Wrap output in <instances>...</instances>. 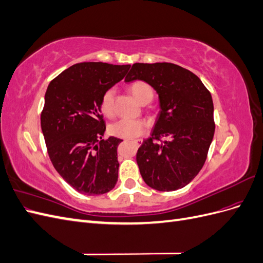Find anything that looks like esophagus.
Returning a JSON list of instances; mask_svg holds the SVG:
<instances>
[{
	"label": "esophagus",
	"mask_w": 263,
	"mask_h": 263,
	"mask_svg": "<svg viewBox=\"0 0 263 263\" xmlns=\"http://www.w3.org/2000/svg\"><path fill=\"white\" fill-rule=\"evenodd\" d=\"M134 142H135V144H136L137 146H139V145H140V142H141V141H140V140H135Z\"/></svg>",
	"instance_id": "34e87169"
}]
</instances>
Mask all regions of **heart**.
I'll list each match as a JSON object with an SVG mask.
<instances>
[{
	"instance_id": "1",
	"label": "heart",
	"mask_w": 263,
	"mask_h": 263,
	"mask_svg": "<svg viewBox=\"0 0 263 263\" xmlns=\"http://www.w3.org/2000/svg\"><path fill=\"white\" fill-rule=\"evenodd\" d=\"M129 91L133 97L140 104L149 103L154 98V90L148 83L144 81H135L130 84ZM114 95L115 91L108 89L103 93L101 98L100 107L105 116H112L114 113ZM145 132V126L139 121L133 119H121L110 125L109 133L115 137L133 139L136 138Z\"/></svg>"
}]
</instances>
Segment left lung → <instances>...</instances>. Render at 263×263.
<instances>
[{"label":"left lung","mask_w":263,"mask_h":263,"mask_svg":"<svg viewBox=\"0 0 263 263\" xmlns=\"http://www.w3.org/2000/svg\"><path fill=\"white\" fill-rule=\"evenodd\" d=\"M135 80L153 86L160 105L151 137L137 151L141 177L163 192L184 187L203 168L214 137L212 95L197 76L169 62L134 63L125 82Z\"/></svg>","instance_id":"left-lung-1"}]
</instances>
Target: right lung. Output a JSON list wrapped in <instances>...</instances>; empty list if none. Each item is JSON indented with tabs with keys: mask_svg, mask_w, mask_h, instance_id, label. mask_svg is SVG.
<instances>
[{
	"mask_svg": "<svg viewBox=\"0 0 263 263\" xmlns=\"http://www.w3.org/2000/svg\"><path fill=\"white\" fill-rule=\"evenodd\" d=\"M129 68L76 63L47 87L41 125L49 158L60 177L84 195L107 193L117 182V147L123 140L102 139L106 126L100 103Z\"/></svg>",
	"mask_w": 263,
	"mask_h": 263,
	"instance_id": "1",
	"label": "right lung"
}]
</instances>
